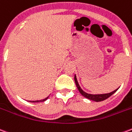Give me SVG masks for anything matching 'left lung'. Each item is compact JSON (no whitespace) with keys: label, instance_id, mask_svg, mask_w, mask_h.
Returning <instances> with one entry per match:
<instances>
[{"label":"left lung","instance_id":"1","mask_svg":"<svg viewBox=\"0 0 132 132\" xmlns=\"http://www.w3.org/2000/svg\"><path fill=\"white\" fill-rule=\"evenodd\" d=\"M74 80H75V83H76V85L77 86L78 89V90L80 93V94L82 95L83 96H84L86 98H88V99L90 100H93V101H95V102H100V101H103V100H105L107 98H108L109 97H110L112 95H113L115 92L118 90V88L116 89L115 90H114V91L111 92L110 93H105V94H98V95H93V94H88V93H87L86 92H84L81 89V88L79 86V84L78 83V80L77 78H76V75H75L74 76Z\"/></svg>","mask_w":132,"mask_h":132}]
</instances>
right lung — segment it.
Instances as JSON below:
<instances>
[{"instance_id": "obj_1", "label": "right lung", "mask_w": 132, "mask_h": 132, "mask_svg": "<svg viewBox=\"0 0 132 132\" xmlns=\"http://www.w3.org/2000/svg\"><path fill=\"white\" fill-rule=\"evenodd\" d=\"M48 97H46L45 99H43V100H35V101H29V102H44V101H45L46 100L48 99Z\"/></svg>"}]
</instances>
